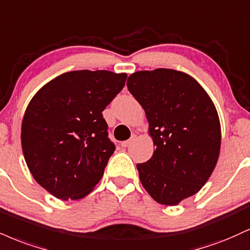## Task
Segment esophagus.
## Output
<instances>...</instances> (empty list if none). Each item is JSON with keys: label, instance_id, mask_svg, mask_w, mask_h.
I'll return each mask as SVG.
<instances>
[{"label": "esophagus", "instance_id": "1", "mask_svg": "<svg viewBox=\"0 0 250 250\" xmlns=\"http://www.w3.org/2000/svg\"><path fill=\"white\" fill-rule=\"evenodd\" d=\"M135 140H136V135H133V136L129 138L128 141H125V142H122L121 143V146H122V148H128V146H130V144L133 143Z\"/></svg>", "mask_w": 250, "mask_h": 250}]
</instances>
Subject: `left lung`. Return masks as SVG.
Listing matches in <instances>:
<instances>
[{
	"label": "left lung",
	"instance_id": "8db88e82",
	"mask_svg": "<svg viewBox=\"0 0 250 250\" xmlns=\"http://www.w3.org/2000/svg\"><path fill=\"white\" fill-rule=\"evenodd\" d=\"M129 92L146 112L156 150L137 164L146 192L173 206L197 193L214 170L220 121L211 98L193 78L170 68L129 76Z\"/></svg>",
	"mask_w": 250,
	"mask_h": 250
}]
</instances>
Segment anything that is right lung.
<instances>
[{"mask_svg": "<svg viewBox=\"0 0 250 250\" xmlns=\"http://www.w3.org/2000/svg\"><path fill=\"white\" fill-rule=\"evenodd\" d=\"M127 74L72 71L42 87L22 122V149L36 182L62 200L83 198L104 176L115 144L102 112Z\"/></svg>", "mask_w": 250, "mask_h": 250, "instance_id": "add662e5", "label": "right lung"}]
</instances>
